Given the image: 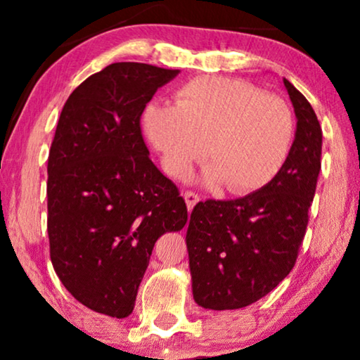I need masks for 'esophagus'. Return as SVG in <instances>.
I'll list each match as a JSON object with an SVG mask.
<instances>
[{
  "label": "esophagus",
  "mask_w": 360,
  "mask_h": 360,
  "mask_svg": "<svg viewBox=\"0 0 360 360\" xmlns=\"http://www.w3.org/2000/svg\"><path fill=\"white\" fill-rule=\"evenodd\" d=\"M184 198L186 201V208H188V211H191L193 210V206L200 201V195L195 193V191H191V190H185Z\"/></svg>",
  "instance_id": "obj_1"
}]
</instances>
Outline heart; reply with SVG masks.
I'll return each mask as SVG.
<instances>
[{"instance_id":"b5f03b06","label":"heart","mask_w":360,"mask_h":360,"mask_svg":"<svg viewBox=\"0 0 360 360\" xmlns=\"http://www.w3.org/2000/svg\"><path fill=\"white\" fill-rule=\"evenodd\" d=\"M142 127L167 174L181 179L206 154L211 159L206 181L224 184L236 195L270 184L295 137L293 112L282 98L223 77L185 83L175 93V105L152 103Z\"/></svg>"}]
</instances>
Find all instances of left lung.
Masks as SVG:
<instances>
[{
	"mask_svg": "<svg viewBox=\"0 0 360 360\" xmlns=\"http://www.w3.org/2000/svg\"><path fill=\"white\" fill-rule=\"evenodd\" d=\"M297 134L278 175L244 198L200 201L186 248L195 302L238 309L272 292L297 262L321 170L323 132L307 98L283 78Z\"/></svg>",
	"mask_w": 360,
	"mask_h": 360,
	"instance_id": "left-lung-1",
	"label": "left lung"
}]
</instances>
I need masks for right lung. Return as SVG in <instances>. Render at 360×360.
Masks as SVG:
<instances>
[{"instance_id": "obj_1", "label": "right lung", "mask_w": 360, "mask_h": 360, "mask_svg": "<svg viewBox=\"0 0 360 360\" xmlns=\"http://www.w3.org/2000/svg\"><path fill=\"white\" fill-rule=\"evenodd\" d=\"M179 70L117 62L78 85L47 160L51 260L73 298L126 318L155 240L188 219L174 181L149 159L141 116Z\"/></svg>"}]
</instances>
